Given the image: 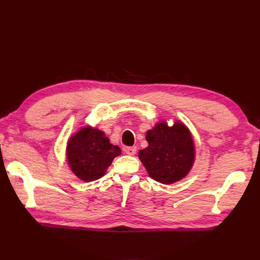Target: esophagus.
I'll return each mask as SVG.
<instances>
[{"label": "esophagus", "instance_id": "esophagus-1", "mask_svg": "<svg viewBox=\"0 0 260 260\" xmlns=\"http://www.w3.org/2000/svg\"><path fill=\"white\" fill-rule=\"evenodd\" d=\"M136 152H137V147L136 146H132V147H126L125 148V153L129 156H134L136 154Z\"/></svg>", "mask_w": 260, "mask_h": 260}]
</instances>
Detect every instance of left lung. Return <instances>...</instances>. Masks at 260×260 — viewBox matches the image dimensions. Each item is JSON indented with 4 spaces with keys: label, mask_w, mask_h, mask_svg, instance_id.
<instances>
[{
    "label": "left lung",
    "mask_w": 260,
    "mask_h": 260,
    "mask_svg": "<svg viewBox=\"0 0 260 260\" xmlns=\"http://www.w3.org/2000/svg\"><path fill=\"white\" fill-rule=\"evenodd\" d=\"M148 146L139 151V159L149 177L160 183L172 184L189 173L195 160V146L188 128L177 121L169 126L157 123L146 133Z\"/></svg>",
    "instance_id": "left-lung-1"
}]
</instances>
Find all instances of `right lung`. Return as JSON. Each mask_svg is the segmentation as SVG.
<instances>
[{
    "label": "right lung",
    "instance_id": "right-lung-1",
    "mask_svg": "<svg viewBox=\"0 0 260 260\" xmlns=\"http://www.w3.org/2000/svg\"><path fill=\"white\" fill-rule=\"evenodd\" d=\"M120 154L118 145H113L102 131L91 126L81 128L72 136L66 147L72 172L85 182L100 179Z\"/></svg>",
    "mask_w": 260,
    "mask_h": 260
}]
</instances>
